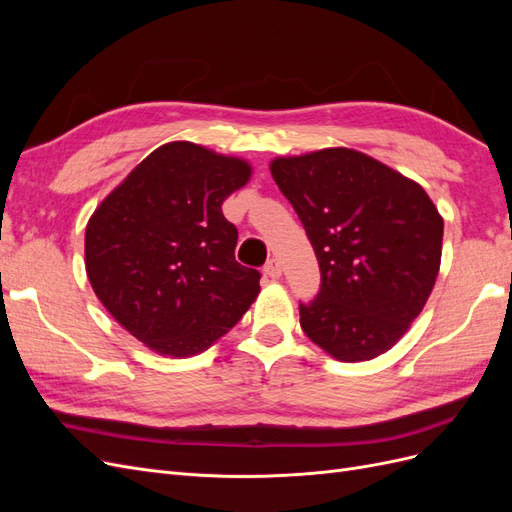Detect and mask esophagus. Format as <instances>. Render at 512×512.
I'll use <instances>...</instances> for the list:
<instances>
[{"mask_svg":"<svg viewBox=\"0 0 512 512\" xmlns=\"http://www.w3.org/2000/svg\"><path fill=\"white\" fill-rule=\"evenodd\" d=\"M265 275H269L271 280H277V277L282 275V265H280V260L277 258H271L267 265H265Z\"/></svg>","mask_w":512,"mask_h":512,"instance_id":"obj_1","label":"esophagus"}]
</instances>
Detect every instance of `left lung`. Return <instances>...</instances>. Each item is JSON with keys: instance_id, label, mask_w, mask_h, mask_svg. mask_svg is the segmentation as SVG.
<instances>
[{"instance_id": "1", "label": "left lung", "mask_w": 512, "mask_h": 512, "mask_svg": "<svg viewBox=\"0 0 512 512\" xmlns=\"http://www.w3.org/2000/svg\"><path fill=\"white\" fill-rule=\"evenodd\" d=\"M320 265V290L301 303V329L337 361L391 350L423 312L442 258L444 220L416 181L346 147L275 158Z\"/></svg>"}]
</instances>
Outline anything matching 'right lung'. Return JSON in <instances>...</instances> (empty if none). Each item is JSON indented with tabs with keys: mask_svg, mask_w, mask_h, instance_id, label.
<instances>
[{
	"mask_svg": "<svg viewBox=\"0 0 512 512\" xmlns=\"http://www.w3.org/2000/svg\"><path fill=\"white\" fill-rule=\"evenodd\" d=\"M252 166L188 141L158 147L108 194L85 230L96 297L138 342L192 356L226 335L260 292L235 260L237 228L222 203Z\"/></svg>",
	"mask_w": 512,
	"mask_h": 512,
	"instance_id": "1",
	"label": "right lung"
}]
</instances>
